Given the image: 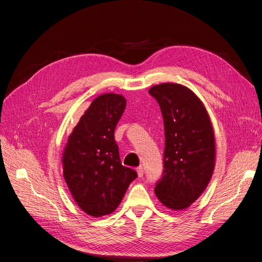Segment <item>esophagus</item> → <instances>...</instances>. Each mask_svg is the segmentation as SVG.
<instances>
[{"mask_svg": "<svg viewBox=\"0 0 262 262\" xmlns=\"http://www.w3.org/2000/svg\"><path fill=\"white\" fill-rule=\"evenodd\" d=\"M137 172H138V176L139 177H143V175H144L143 167H142V166H139V167L137 168Z\"/></svg>", "mask_w": 262, "mask_h": 262, "instance_id": "esophagus-1", "label": "esophagus"}]
</instances>
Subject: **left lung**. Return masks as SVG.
<instances>
[{"mask_svg": "<svg viewBox=\"0 0 262 262\" xmlns=\"http://www.w3.org/2000/svg\"><path fill=\"white\" fill-rule=\"evenodd\" d=\"M148 93L160 104L165 128L164 172L155 194L173 211L189 208L212 178L215 137L203 102L177 83L154 85Z\"/></svg>", "mask_w": 262, "mask_h": 262, "instance_id": "8db88e82", "label": "left lung"}]
</instances>
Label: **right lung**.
I'll return each instance as SVG.
<instances>
[{
	"instance_id": "obj_1",
	"label": "right lung",
	"mask_w": 262,
	"mask_h": 262,
	"mask_svg": "<svg viewBox=\"0 0 262 262\" xmlns=\"http://www.w3.org/2000/svg\"><path fill=\"white\" fill-rule=\"evenodd\" d=\"M122 95L95 98L69 136L62 154L63 177L76 204L94 217L113 213L136 170L124 167L115 141L116 125L125 108Z\"/></svg>"
}]
</instances>
